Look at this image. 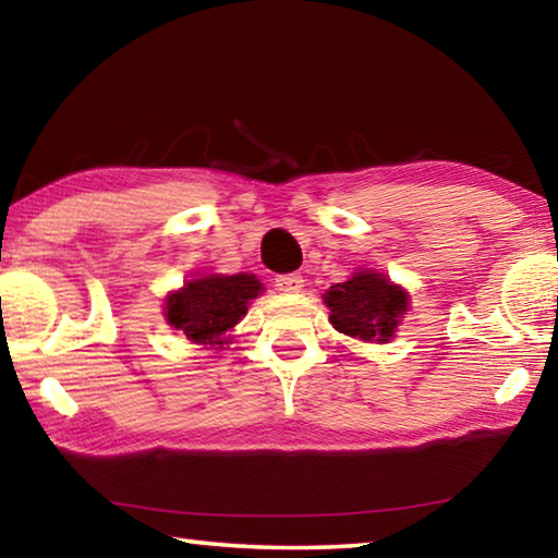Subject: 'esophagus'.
<instances>
[{"mask_svg": "<svg viewBox=\"0 0 558 558\" xmlns=\"http://www.w3.org/2000/svg\"><path fill=\"white\" fill-rule=\"evenodd\" d=\"M302 276H298V272H288V276H278L276 278V288L280 292H300L302 290Z\"/></svg>", "mask_w": 558, "mask_h": 558, "instance_id": "1", "label": "esophagus"}]
</instances>
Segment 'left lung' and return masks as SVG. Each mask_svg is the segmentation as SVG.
I'll return each instance as SVG.
<instances>
[{
  "instance_id": "8db88e82",
  "label": "left lung",
  "mask_w": 558,
  "mask_h": 558,
  "mask_svg": "<svg viewBox=\"0 0 558 558\" xmlns=\"http://www.w3.org/2000/svg\"><path fill=\"white\" fill-rule=\"evenodd\" d=\"M325 302L329 307V323L337 332L381 344L393 337L399 317L409 307V295L384 276L362 270L354 278L329 288Z\"/></svg>"
}]
</instances>
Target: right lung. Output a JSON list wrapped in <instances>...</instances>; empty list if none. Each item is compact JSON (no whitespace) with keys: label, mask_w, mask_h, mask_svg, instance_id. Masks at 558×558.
Returning <instances> with one entry per match:
<instances>
[{"label":"right lung","mask_w":558,"mask_h":558,"mask_svg":"<svg viewBox=\"0 0 558 558\" xmlns=\"http://www.w3.org/2000/svg\"><path fill=\"white\" fill-rule=\"evenodd\" d=\"M260 290V282L245 272L192 280L167 298V323L182 329L192 342H214L226 329L239 325Z\"/></svg>","instance_id":"1"}]
</instances>
